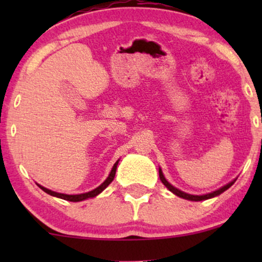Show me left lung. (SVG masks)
Returning <instances> with one entry per match:
<instances>
[{
    "label": "left lung",
    "instance_id": "8db88e82",
    "mask_svg": "<svg viewBox=\"0 0 262 262\" xmlns=\"http://www.w3.org/2000/svg\"><path fill=\"white\" fill-rule=\"evenodd\" d=\"M159 174H160V180L162 181V184H163L164 186H166V187H167L168 189H169V191H170L171 193H174L175 195L180 196V198H182V199L191 200V202H200V200H206V199L214 198V196L220 195V194H222V193H223L224 191H227L228 188H230L231 186L234 185V182L236 181V179H234V180L229 182V184L222 186L221 188L216 189V191H213V192H211V193H206V194L196 195V194H189V193H186V192H184V191H181V189L174 187V186L171 185V184H169V182L167 181V179L164 178V175H163V173H162V169H161V168H159Z\"/></svg>",
    "mask_w": 262,
    "mask_h": 262
}]
</instances>
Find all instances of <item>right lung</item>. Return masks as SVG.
Listing matches in <instances>:
<instances>
[{"label":"right lung","mask_w":262,"mask_h":262,"mask_svg":"<svg viewBox=\"0 0 262 262\" xmlns=\"http://www.w3.org/2000/svg\"><path fill=\"white\" fill-rule=\"evenodd\" d=\"M118 163H119V160L117 161L116 163H114V166L112 167V170H111V173L108 174V177L105 181L102 182L101 185L99 186V187H96L93 189V191H89L87 193H81V194H66V193H58V192H55V191H51V189L44 187V186L37 184L39 187H40L42 191L45 193H48V194L52 195V196H57V198H60V199H64V200H68V202H82V200H85V199H89V198H94L98 194H100L103 189H105L107 186H108L111 182L113 181L114 177H116V171H117V166Z\"/></svg>","instance_id":"obj_1"}]
</instances>
